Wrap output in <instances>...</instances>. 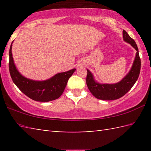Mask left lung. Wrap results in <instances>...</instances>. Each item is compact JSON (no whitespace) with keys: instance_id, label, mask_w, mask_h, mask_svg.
<instances>
[{"instance_id":"8db88e82","label":"left lung","mask_w":151,"mask_h":151,"mask_svg":"<svg viewBox=\"0 0 151 151\" xmlns=\"http://www.w3.org/2000/svg\"><path fill=\"white\" fill-rule=\"evenodd\" d=\"M122 36L124 41L131 44L137 50L133 65L129 73L121 81L115 84H100L97 83L94 81L93 74L87 70L86 85L92 94L98 99L111 101L121 98L131 90L139 78L141 63L137 45L134 40L124 30L122 32Z\"/></svg>"}]
</instances>
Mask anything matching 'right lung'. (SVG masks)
Instances as JSON below:
<instances>
[{
    "label": "right lung",
    "mask_w": 151,
    "mask_h": 151,
    "mask_svg": "<svg viewBox=\"0 0 151 151\" xmlns=\"http://www.w3.org/2000/svg\"><path fill=\"white\" fill-rule=\"evenodd\" d=\"M12 44L9 50V67L12 80L17 87L25 95L36 101L48 102L59 98L65 91L68 80L76 70L75 68L58 73L46 81L30 80L20 75L17 69L12 58Z\"/></svg>",
    "instance_id": "1"
}]
</instances>
